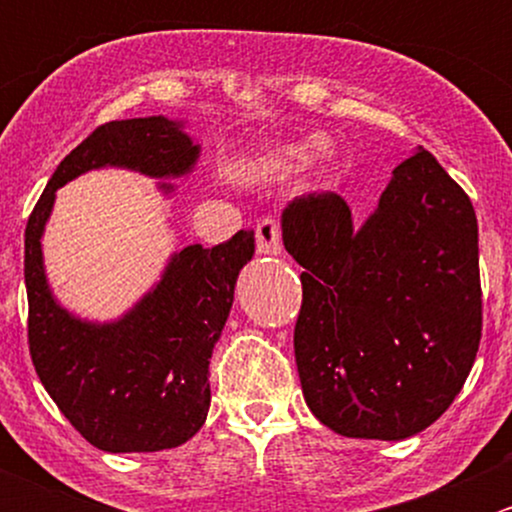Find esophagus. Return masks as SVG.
Here are the masks:
<instances>
[{
    "label": "esophagus",
    "instance_id": "34e87169",
    "mask_svg": "<svg viewBox=\"0 0 512 512\" xmlns=\"http://www.w3.org/2000/svg\"><path fill=\"white\" fill-rule=\"evenodd\" d=\"M257 252L260 255H280L282 252V232L275 220L265 218L257 225Z\"/></svg>",
    "mask_w": 512,
    "mask_h": 512
}]
</instances>
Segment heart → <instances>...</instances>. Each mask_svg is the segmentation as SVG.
Here are the masks:
<instances>
[{
  "label": "heart",
  "mask_w": 512,
  "mask_h": 512,
  "mask_svg": "<svg viewBox=\"0 0 512 512\" xmlns=\"http://www.w3.org/2000/svg\"><path fill=\"white\" fill-rule=\"evenodd\" d=\"M322 148H324L322 136H307L304 141H297V143H280V146H270L265 153H262V163H265L267 168H275V170H294L302 163H307L312 156H317Z\"/></svg>",
  "instance_id": "1"
}]
</instances>
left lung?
Returning <instances> with one entry per match:
<instances>
[{
  "mask_svg": "<svg viewBox=\"0 0 512 512\" xmlns=\"http://www.w3.org/2000/svg\"><path fill=\"white\" fill-rule=\"evenodd\" d=\"M302 272L294 359L309 411L347 438L404 441L463 389L480 344L478 220L423 148L354 225L337 193L282 210Z\"/></svg>",
  "mask_w": 512,
  "mask_h": 512,
  "instance_id": "obj_1",
  "label": "left lung"
}]
</instances>
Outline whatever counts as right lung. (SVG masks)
I'll return each instance as SVG.
<instances>
[{"mask_svg":"<svg viewBox=\"0 0 512 512\" xmlns=\"http://www.w3.org/2000/svg\"><path fill=\"white\" fill-rule=\"evenodd\" d=\"M185 121L128 118L96 128L59 163L24 237L29 352L61 414L108 453H151L190 441L208 418V366L230 317L235 282L255 255L240 230L215 247L188 245L165 262L153 287L118 319L98 322L56 299L44 267V230L56 190L89 170L123 168L156 178L163 198L195 170L200 143Z\"/></svg>","mask_w":512,"mask_h":512,"instance_id":"right-lung-1","label":"right lung"}]
</instances>
